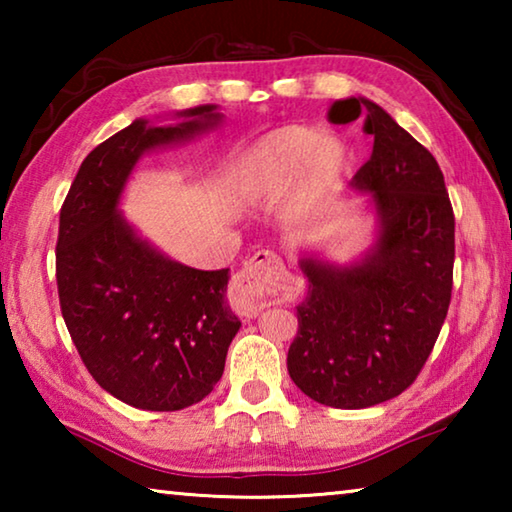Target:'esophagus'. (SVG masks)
<instances>
[{
	"label": "esophagus",
	"mask_w": 512,
	"mask_h": 512,
	"mask_svg": "<svg viewBox=\"0 0 512 512\" xmlns=\"http://www.w3.org/2000/svg\"><path fill=\"white\" fill-rule=\"evenodd\" d=\"M291 277L282 259L271 250H259L241 271L235 275L230 287V302L239 314L257 316L264 307L280 302L287 296Z\"/></svg>",
	"instance_id": "obj_1"
}]
</instances>
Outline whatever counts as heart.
<instances>
[{"mask_svg":"<svg viewBox=\"0 0 512 512\" xmlns=\"http://www.w3.org/2000/svg\"><path fill=\"white\" fill-rule=\"evenodd\" d=\"M348 149L314 126H282L266 133L244 153L237 189L250 205L284 196L298 185V207L314 210L343 185Z\"/></svg>","mask_w":512,"mask_h":512,"instance_id":"obj_1","label":"heart"}]
</instances>
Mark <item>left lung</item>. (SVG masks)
<instances>
[{
    "label": "left lung",
    "instance_id": "obj_1",
    "mask_svg": "<svg viewBox=\"0 0 512 512\" xmlns=\"http://www.w3.org/2000/svg\"><path fill=\"white\" fill-rule=\"evenodd\" d=\"M366 110L370 160L352 178L375 214V239L348 264L300 253L309 280L287 368L302 393L334 409H368L409 388L452 300L454 212L438 162L366 97L334 101L332 124Z\"/></svg>",
    "mask_w": 512,
    "mask_h": 512
}]
</instances>
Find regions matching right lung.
Segmentation results:
<instances>
[{
	"mask_svg": "<svg viewBox=\"0 0 512 512\" xmlns=\"http://www.w3.org/2000/svg\"><path fill=\"white\" fill-rule=\"evenodd\" d=\"M223 124L219 106L135 119L83 160L60 210V309L85 368L112 397L144 411H180L212 393L241 320L225 300L228 268L198 271L144 239L119 210L144 153Z\"/></svg>",
	"mask_w": 512,
	"mask_h": 512,
	"instance_id": "right-lung-1",
	"label": "right lung"
}]
</instances>
